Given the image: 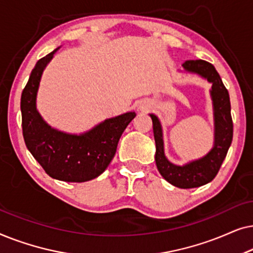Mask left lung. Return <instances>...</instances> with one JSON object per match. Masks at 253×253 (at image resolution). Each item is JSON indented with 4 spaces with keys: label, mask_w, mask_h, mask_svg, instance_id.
<instances>
[{
    "label": "left lung",
    "mask_w": 253,
    "mask_h": 253,
    "mask_svg": "<svg viewBox=\"0 0 253 253\" xmlns=\"http://www.w3.org/2000/svg\"><path fill=\"white\" fill-rule=\"evenodd\" d=\"M185 71L197 74L212 84L211 98L213 101L214 115V146L205 157L183 166L171 164L166 158L164 137L160 121L154 114H150L153 122L155 139V164L162 177L170 184L181 189L202 186L212 181L226 158L233 140V120L230 114L229 93L224 87L220 75L213 64L204 60H189L182 64Z\"/></svg>",
    "instance_id": "1"
}]
</instances>
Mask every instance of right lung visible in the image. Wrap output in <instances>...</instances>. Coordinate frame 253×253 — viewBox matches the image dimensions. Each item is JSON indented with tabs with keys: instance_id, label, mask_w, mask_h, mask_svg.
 <instances>
[{
	"instance_id": "obj_1",
	"label": "right lung",
	"mask_w": 253,
	"mask_h": 253,
	"mask_svg": "<svg viewBox=\"0 0 253 253\" xmlns=\"http://www.w3.org/2000/svg\"><path fill=\"white\" fill-rule=\"evenodd\" d=\"M60 47L37 62L20 98L23 136L27 150L50 177L86 182L101 175L116 153L117 144L136 113L107 119L81 134L58 131L44 122L37 109L40 79Z\"/></svg>"
}]
</instances>
